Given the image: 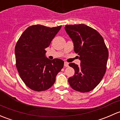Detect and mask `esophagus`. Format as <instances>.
Masks as SVG:
<instances>
[{
  "mask_svg": "<svg viewBox=\"0 0 120 120\" xmlns=\"http://www.w3.org/2000/svg\"><path fill=\"white\" fill-rule=\"evenodd\" d=\"M64 67H67L69 66L68 63L67 62H64Z\"/></svg>",
  "mask_w": 120,
  "mask_h": 120,
  "instance_id": "1",
  "label": "esophagus"
}]
</instances>
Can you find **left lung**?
<instances>
[{
	"label": "left lung",
	"mask_w": 120,
	"mask_h": 120,
	"mask_svg": "<svg viewBox=\"0 0 120 120\" xmlns=\"http://www.w3.org/2000/svg\"><path fill=\"white\" fill-rule=\"evenodd\" d=\"M65 30L74 43L80 65L70 63L75 70L68 78L74 90L82 93L93 90L102 79L106 70L109 52L101 35L84 24L65 25Z\"/></svg>",
	"instance_id": "left-lung-1"
}]
</instances>
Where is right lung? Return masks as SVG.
I'll return each mask as SVG.
<instances>
[{"label":"right lung","instance_id":"1","mask_svg":"<svg viewBox=\"0 0 120 120\" xmlns=\"http://www.w3.org/2000/svg\"><path fill=\"white\" fill-rule=\"evenodd\" d=\"M61 27L41 25L29 26L16 44V67L24 83L31 90L42 91L49 89L63 68L62 60H50L45 56V49L49 46Z\"/></svg>","mask_w":120,"mask_h":120}]
</instances>
